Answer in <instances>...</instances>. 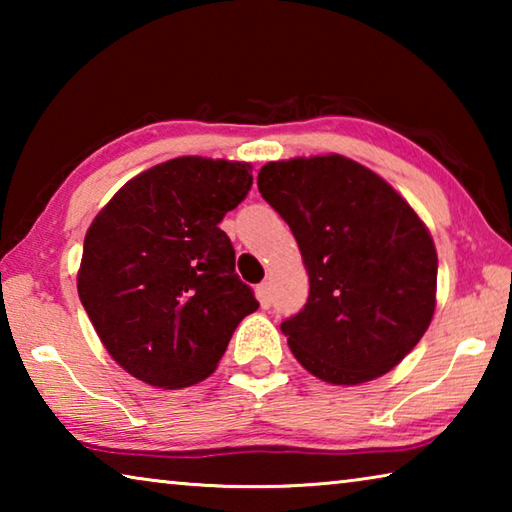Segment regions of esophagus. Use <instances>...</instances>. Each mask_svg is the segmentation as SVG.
<instances>
[{"label":"esophagus","instance_id":"34e87169","mask_svg":"<svg viewBox=\"0 0 512 512\" xmlns=\"http://www.w3.org/2000/svg\"><path fill=\"white\" fill-rule=\"evenodd\" d=\"M257 298H259V305H262L264 309L271 307V289H268L266 282H262L257 287Z\"/></svg>","mask_w":512,"mask_h":512}]
</instances>
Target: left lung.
Listing matches in <instances>:
<instances>
[{
	"instance_id": "1",
	"label": "left lung",
	"mask_w": 512,
	"mask_h": 512,
	"mask_svg": "<svg viewBox=\"0 0 512 512\" xmlns=\"http://www.w3.org/2000/svg\"><path fill=\"white\" fill-rule=\"evenodd\" d=\"M257 187L289 223L309 273L307 305L280 325L293 357L336 386L386 375L436 309L427 225L384 178L336 153L268 162Z\"/></svg>"
}]
</instances>
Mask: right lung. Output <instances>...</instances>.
Here are the masks:
<instances>
[{"label": "right lung", "mask_w": 512, "mask_h": 512, "mask_svg": "<svg viewBox=\"0 0 512 512\" xmlns=\"http://www.w3.org/2000/svg\"><path fill=\"white\" fill-rule=\"evenodd\" d=\"M248 162L201 155L142 171L94 216L79 298L103 348L133 377L185 388L210 377L259 307L219 228L253 185Z\"/></svg>", "instance_id": "right-lung-1"}]
</instances>
